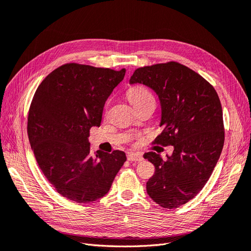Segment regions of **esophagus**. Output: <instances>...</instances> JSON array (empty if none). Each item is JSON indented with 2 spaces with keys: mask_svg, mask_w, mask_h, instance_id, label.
<instances>
[{
  "mask_svg": "<svg viewBox=\"0 0 251 251\" xmlns=\"http://www.w3.org/2000/svg\"><path fill=\"white\" fill-rule=\"evenodd\" d=\"M127 160L134 162V161H142L143 158L141 155L136 154V153H128L127 154Z\"/></svg>",
  "mask_w": 251,
  "mask_h": 251,
  "instance_id": "esophagus-1",
  "label": "esophagus"
}]
</instances>
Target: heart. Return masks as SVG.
I'll list each match as a JSON object with an SVG mask.
<instances>
[{"label":"heart","mask_w":251,"mask_h":251,"mask_svg":"<svg viewBox=\"0 0 251 251\" xmlns=\"http://www.w3.org/2000/svg\"><path fill=\"white\" fill-rule=\"evenodd\" d=\"M127 100L133 107H137V105L149 101L154 100V97L151 95L150 91L142 86H135L127 91L126 93Z\"/></svg>","instance_id":"b5f03b06"}]
</instances>
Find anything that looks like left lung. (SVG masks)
<instances>
[{
	"instance_id": "left-lung-1",
	"label": "left lung",
	"mask_w": 251,
	"mask_h": 251,
	"mask_svg": "<svg viewBox=\"0 0 251 251\" xmlns=\"http://www.w3.org/2000/svg\"><path fill=\"white\" fill-rule=\"evenodd\" d=\"M130 83H143L155 91L163 127L155 142L174 147L166 160L155 151L143 155L155 166L147 182L148 195L164 208H177L204 187L221 155V102L207 80L176 62L138 68Z\"/></svg>"
}]
</instances>
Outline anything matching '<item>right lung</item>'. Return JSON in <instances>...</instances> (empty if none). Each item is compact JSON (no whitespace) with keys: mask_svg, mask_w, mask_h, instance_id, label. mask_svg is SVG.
I'll return each instance as SVG.
<instances>
[{"mask_svg":"<svg viewBox=\"0 0 251 251\" xmlns=\"http://www.w3.org/2000/svg\"><path fill=\"white\" fill-rule=\"evenodd\" d=\"M126 69L66 64L36 89L28 114L29 142L45 177L65 198L90 203L110 191L125 151L91 155L89 132L100 126L104 103Z\"/></svg>","mask_w":251,"mask_h":251,"instance_id":"obj_1","label":"right lung"}]
</instances>
